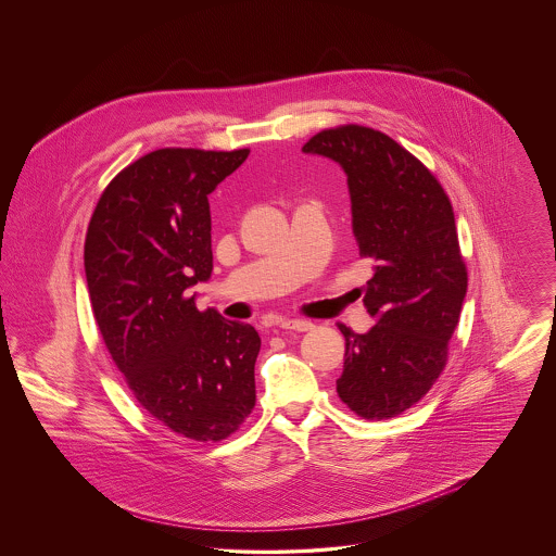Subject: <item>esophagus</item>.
Returning a JSON list of instances; mask_svg holds the SVG:
<instances>
[{"label": "esophagus", "mask_w": 556, "mask_h": 556, "mask_svg": "<svg viewBox=\"0 0 556 556\" xmlns=\"http://www.w3.org/2000/svg\"><path fill=\"white\" fill-rule=\"evenodd\" d=\"M278 327H280V329H291V331H308V329H313L315 325H313L311 320H306V318H282V320L278 323Z\"/></svg>", "instance_id": "obj_1"}]
</instances>
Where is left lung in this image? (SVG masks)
<instances>
[{
  "label": "left lung",
  "mask_w": 556,
  "mask_h": 556,
  "mask_svg": "<svg viewBox=\"0 0 556 556\" xmlns=\"http://www.w3.org/2000/svg\"><path fill=\"white\" fill-rule=\"evenodd\" d=\"M302 152L344 170L353 236L372 263L364 306L377 323L366 333L340 325L338 396L364 419L396 417L439 379L467 295L452 203L434 175L379 130H323Z\"/></svg>",
  "instance_id": "left-lung-1"
}]
</instances>
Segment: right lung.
I'll return each mask as SVG.
<instances>
[{
	"label": "right lung",
	"instance_id": "add662e5",
	"mask_svg": "<svg viewBox=\"0 0 556 556\" xmlns=\"http://www.w3.org/2000/svg\"><path fill=\"white\" fill-rule=\"evenodd\" d=\"M248 150L166 148L102 192L85 238V278L102 340L141 406L194 441H220L250 415L256 329L201 313L190 287L214 269L207 197Z\"/></svg>",
	"mask_w": 556,
	"mask_h": 556
}]
</instances>
